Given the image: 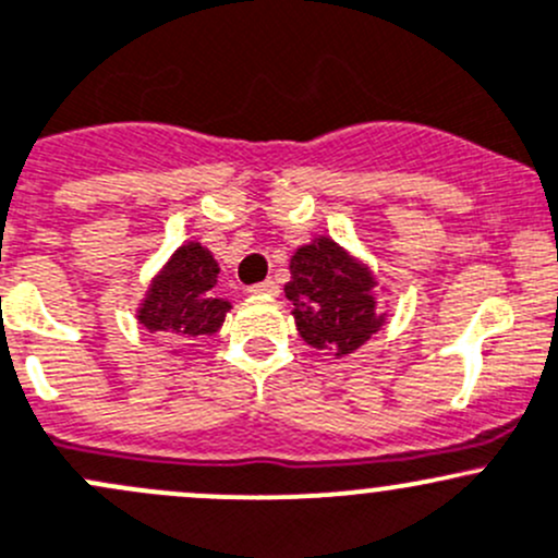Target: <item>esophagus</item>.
<instances>
[{"label": "esophagus", "mask_w": 558, "mask_h": 558, "mask_svg": "<svg viewBox=\"0 0 558 558\" xmlns=\"http://www.w3.org/2000/svg\"><path fill=\"white\" fill-rule=\"evenodd\" d=\"M250 292H255V295H277L279 284L274 279H263L257 281V284H252Z\"/></svg>", "instance_id": "1"}]
</instances>
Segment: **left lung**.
<instances>
[{
	"label": "left lung",
	"instance_id": "obj_1",
	"mask_svg": "<svg viewBox=\"0 0 558 558\" xmlns=\"http://www.w3.org/2000/svg\"><path fill=\"white\" fill-rule=\"evenodd\" d=\"M290 274L284 292L306 344L347 355L383 325L374 312L372 274L330 239L301 246L292 255Z\"/></svg>",
	"mask_w": 558,
	"mask_h": 558
}]
</instances>
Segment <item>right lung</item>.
<instances>
[{"instance_id":"1","label":"right lung","mask_w":558,"mask_h":558,"mask_svg":"<svg viewBox=\"0 0 558 558\" xmlns=\"http://www.w3.org/2000/svg\"><path fill=\"white\" fill-rule=\"evenodd\" d=\"M219 266L201 244H186L170 257L165 271L148 287L137 319L151 333H165L175 344H195L217 333L225 323L228 301L214 295Z\"/></svg>"}]
</instances>
